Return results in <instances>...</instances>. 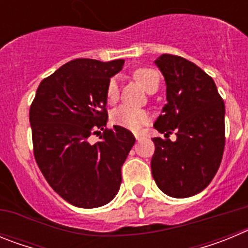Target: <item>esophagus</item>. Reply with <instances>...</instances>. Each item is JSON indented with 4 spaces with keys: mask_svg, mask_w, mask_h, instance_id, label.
<instances>
[{
    "mask_svg": "<svg viewBox=\"0 0 248 248\" xmlns=\"http://www.w3.org/2000/svg\"><path fill=\"white\" fill-rule=\"evenodd\" d=\"M135 139H137L138 141H139V140L143 139V135H141V134H135Z\"/></svg>",
    "mask_w": 248,
    "mask_h": 248,
    "instance_id": "1",
    "label": "esophagus"
}]
</instances>
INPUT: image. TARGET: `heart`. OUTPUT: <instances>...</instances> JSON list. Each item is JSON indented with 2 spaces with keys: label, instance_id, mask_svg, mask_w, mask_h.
Returning a JSON list of instances; mask_svg holds the SVG:
<instances>
[{
  "label": "heart",
  "instance_id": "b5f03b06",
  "mask_svg": "<svg viewBox=\"0 0 248 248\" xmlns=\"http://www.w3.org/2000/svg\"><path fill=\"white\" fill-rule=\"evenodd\" d=\"M134 77L139 80L146 91L157 88L159 87L160 77L156 71L150 68H140L134 72ZM119 85L117 78H111L107 85V99L109 103H113L118 99ZM111 122L117 125L129 130H139L144 124L149 122V114L143 109L130 108L128 105H120L111 111Z\"/></svg>",
  "mask_w": 248,
  "mask_h": 248
}]
</instances>
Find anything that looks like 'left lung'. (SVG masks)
<instances>
[{"label":"left lung","instance_id":"8db88e82","mask_svg":"<svg viewBox=\"0 0 248 248\" xmlns=\"http://www.w3.org/2000/svg\"><path fill=\"white\" fill-rule=\"evenodd\" d=\"M155 65L164 76L166 103L154 128L151 172L164 194L176 199L202 191L220 168L225 148V104L211 77L183 57L161 54ZM177 131L171 142L168 134Z\"/></svg>","mask_w":248,"mask_h":248}]
</instances>
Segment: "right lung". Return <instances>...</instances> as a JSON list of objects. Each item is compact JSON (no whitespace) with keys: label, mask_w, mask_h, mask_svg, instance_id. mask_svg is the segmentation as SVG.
<instances>
[{"label":"right lung","mask_w":248,"mask_h":248,"mask_svg":"<svg viewBox=\"0 0 248 248\" xmlns=\"http://www.w3.org/2000/svg\"><path fill=\"white\" fill-rule=\"evenodd\" d=\"M124 59L79 58L43 79L30 109L34 157L50 187L77 207L110 202L122 184V166L135 144L128 129H105L107 85ZM92 144L89 137L100 134Z\"/></svg>","instance_id":"obj_1"}]
</instances>
